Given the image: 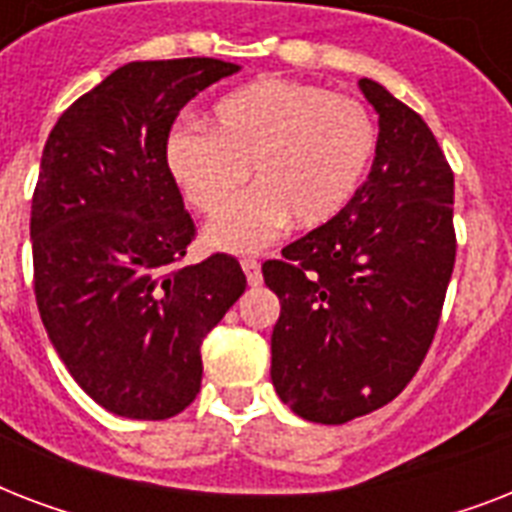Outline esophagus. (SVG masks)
I'll use <instances>...</instances> for the list:
<instances>
[{"mask_svg":"<svg viewBox=\"0 0 512 512\" xmlns=\"http://www.w3.org/2000/svg\"><path fill=\"white\" fill-rule=\"evenodd\" d=\"M241 268H244V273H247V281L252 284V287H257V284L263 281V273H260V263H257L255 257H244V260H241Z\"/></svg>","mask_w":512,"mask_h":512,"instance_id":"esophagus-1","label":"esophagus"}]
</instances>
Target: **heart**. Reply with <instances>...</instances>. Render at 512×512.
<instances>
[{
	"label": "heart",
	"instance_id": "b5f03b06",
	"mask_svg": "<svg viewBox=\"0 0 512 512\" xmlns=\"http://www.w3.org/2000/svg\"><path fill=\"white\" fill-rule=\"evenodd\" d=\"M377 148V127L356 98L316 84L260 79L225 95L212 130L180 124L167 138V167L185 199L223 215L255 172L260 185L207 231L212 247L257 252L287 225L319 228L356 196Z\"/></svg>",
	"mask_w": 512,
	"mask_h": 512
}]
</instances>
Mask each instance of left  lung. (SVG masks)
I'll return each instance as SVG.
<instances>
[{"mask_svg": "<svg viewBox=\"0 0 512 512\" xmlns=\"http://www.w3.org/2000/svg\"><path fill=\"white\" fill-rule=\"evenodd\" d=\"M372 170L329 223L263 263L279 295L271 380L303 420L342 425L409 385L436 337L454 271V172L417 111L372 79Z\"/></svg>", "mask_w": 512, "mask_h": 512, "instance_id": "left-lung-1", "label": "left lung"}]
</instances>
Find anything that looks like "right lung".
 Listing matches in <instances>:
<instances>
[{
  "instance_id": "1",
  "label": "right lung",
  "mask_w": 512,
  "mask_h": 512,
  "mask_svg": "<svg viewBox=\"0 0 512 512\" xmlns=\"http://www.w3.org/2000/svg\"><path fill=\"white\" fill-rule=\"evenodd\" d=\"M239 71L217 58L135 60L71 103L31 199L34 295L79 388L132 420H167L201 388V342L247 289L236 257L185 265L196 239L167 167L180 108Z\"/></svg>"
}]
</instances>
